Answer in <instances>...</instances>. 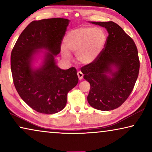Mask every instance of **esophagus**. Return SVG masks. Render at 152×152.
Here are the masks:
<instances>
[{
    "mask_svg": "<svg viewBox=\"0 0 152 152\" xmlns=\"http://www.w3.org/2000/svg\"><path fill=\"white\" fill-rule=\"evenodd\" d=\"M77 76H78V78L80 79V80H82L83 78V77H84V75L81 71H78L77 72Z\"/></svg>",
    "mask_w": 152,
    "mask_h": 152,
    "instance_id": "obj_1",
    "label": "esophagus"
}]
</instances>
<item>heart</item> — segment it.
<instances>
[{
  "label": "heart",
  "mask_w": 152,
  "mask_h": 152,
  "mask_svg": "<svg viewBox=\"0 0 152 152\" xmlns=\"http://www.w3.org/2000/svg\"><path fill=\"white\" fill-rule=\"evenodd\" d=\"M106 41L107 35L102 28L82 27L68 32L64 39V45L68 50L75 54L80 63L89 64L98 58ZM61 53L66 60L71 59V55L65 48L61 49Z\"/></svg>",
  "instance_id": "1"
}]
</instances>
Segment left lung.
<instances>
[{
    "instance_id": "obj_1",
    "label": "left lung",
    "mask_w": 152,
    "mask_h": 152,
    "mask_svg": "<svg viewBox=\"0 0 152 152\" xmlns=\"http://www.w3.org/2000/svg\"><path fill=\"white\" fill-rule=\"evenodd\" d=\"M91 23L105 28L109 35L98 58L81 68L91 85L87 100L94 109L111 111L120 107L134 89L140 68L138 50L115 23Z\"/></svg>"
}]
</instances>
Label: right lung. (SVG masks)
Wrapping results in <instances>:
<instances>
[{"label": "right lung", "mask_w": 152, "mask_h": 152, "mask_svg": "<svg viewBox=\"0 0 152 152\" xmlns=\"http://www.w3.org/2000/svg\"><path fill=\"white\" fill-rule=\"evenodd\" d=\"M70 20L53 18L33 20L25 28L11 53V70L18 95L32 109L41 113L53 114L61 111L67 95L78 83L75 68L62 70L56 65L55 57ZM40 49L45 53L42 64L33 68Z\"/></svg>", "instance_id": "obj_1"}]
</instances>
